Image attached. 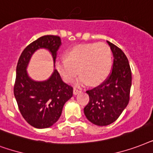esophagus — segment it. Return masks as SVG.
Returning <instances> with one entry per match:
<instances>
[{
  "label": "esophagus",
  "mask_w": 153,
  "mask_h": 153,
  "mask_svg": "<svg viewBox=\"0 0 153 153\" xmlns=\"http://www.w3.org/2000/svg\"><path fill=\"white\" fill-rule=\"evenodd\" d=\"M80 92H81V90L80 89H77V88H73V94L74 95H76V94H78V93H80Z\"/></svg>",
  "instance_id": "esophagus-1"
}]
</instances>
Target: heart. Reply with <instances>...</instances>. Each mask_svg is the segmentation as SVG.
Listing matches in <instances>:
<instances>
[{
	"label": "heart",
	"instance_id": "heart-1",
	"mask_svg": "<svg viewBox=\"0 0 153 153\" xmlns=\"http://www.w3.org/2000/svg\"><path fill=\"white\" fill-rule=\"evenodd\" d=\"M112 65V53L105 44L89 43L75 46L66 54V58L56 61V69L66 82L76 80L79 85H98L108 76Z\"/></svg>",
	"mask_w": 153,
	"mask_h": 153
}]
</instances>
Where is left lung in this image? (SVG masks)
Returning <instances> with one entry per match:
<instances>
[{"mask_svg":"<svg viewBox=\"0 0 153 153\" xmlns=\"http://www.w3.org/2000/svg\"><path fill=\"white\" fill-rule=\"evenodd\" d=\"M113 54L112 71L104 82L86 91L89 102L84 108L85 117L98 126L116 121L127 107L132 86V72L124 52L107 41Z\"/></svg>","mask_w":153,"mask_h":153,"instance_id":"8db88e82","label":"left lung"}]
</instances>
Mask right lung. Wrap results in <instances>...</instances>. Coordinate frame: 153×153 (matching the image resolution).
<instances>
[{
	"label": "right lung",
	"mask_w": 153,
	"mask_h": 153,
	"mask_svg": "<svg viewBox=\"0 0 153 153\" xmlns=\"http://www.w3.org/2000/svg\"><path fill=\"white\" fill-rule=\"evenodd\" d=\"M60 45V36H41L24 49L17 62L14 96L24 119L36 128H49L57 121L64 105L73 97V88L63 82L56 69L48 80L34 81L26 68L34 52L41 48L50 51L55 62Z\"/></svg>",
	"instance_id": "obj_1"
}]
</instances>
